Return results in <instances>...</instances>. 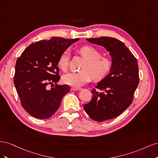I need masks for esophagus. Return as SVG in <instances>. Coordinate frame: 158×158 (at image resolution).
<instances>
[{
  "label": "esophagus",
  "instance_id": "obj_1",
  "mask_svg": "<svg viewBox=\"0 0 158 158\" xmlns=\"http://www.w3.org/2000/svg\"><path fill=\"white\" fill-rule=\"evenodd\" d=\"M81 89L79 88H71V91H77V90H80Z\"/></svg>",
  "mask_w": 158,
  "mask_h": 158
}]
</instances>
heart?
Masks as SVG:
<instances>
[{
	"label": "heart",
	"mask_w": 158,
	"mask_h": 158,
	"mask_svg": "<svg viewBox=\"0 0 158 158\" xmlns=\"http://www.w3.org/2000/svg\"><path fill=\"white\" fill-rule=\"evenodd\" d=\"M78 52L86 60V63L83 66V70L77 73L70 72L63 76L62 80L66 85L78 88L90 82L93 77L95 80H101L106 77L113 67L111 56H100V51L93 46H83L79 49ZM69 59L68 51L62 52L58 60V66L62 70L67 69Z\"/></svg>",
	"instance_id": "obj_1"
}]
</instances>
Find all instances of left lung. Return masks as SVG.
<instances>
[{"mask_svg":"<svg viewBox=\"0 0 158 158\" xmlns=\"http://www.w3.org/2000/svg\"><path fill=\"white\" fill-rule=\"evenodd\" d=\"M92 44L103 46L110 52L113 67L92 90V100L84 105V111L94 121L103 122L118 117L131 106L139 84L136 57L123 43L116 38H89Z\"/></svg>","mask_w":158,"mask_h":158,"instance_id":"8db88e82","label":"left lung"}]
</instances>
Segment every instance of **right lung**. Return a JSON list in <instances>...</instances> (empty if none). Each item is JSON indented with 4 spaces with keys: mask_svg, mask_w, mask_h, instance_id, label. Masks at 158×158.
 <instances>
[{
    "mask_svg": "<svg viewBox=\"0 0 158 158\" xmlns=\"http://www.w3.org/2000/svg\"><path fill=\"white\" fill-rule=\"evenodd\" d=\"M79 39L55 37L30 45L16 60L14 83L22 107L31 116L48 118L59 109L62 99L70 92L69 85L51 86L60 79V55Z\"/></svg>",
    "mask_w": 158,
    "mask_h": 158,
    "instance_id": "1",
    "label": "right lung"
}]
</instances>
